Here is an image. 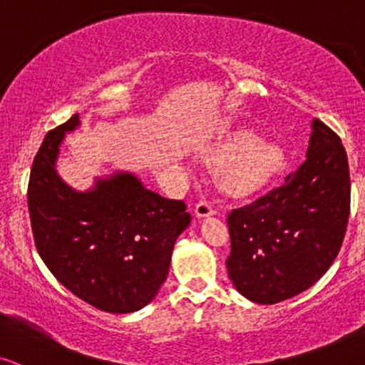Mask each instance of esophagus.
Segmentation results:
<instances>
[{
    "instance_id": "1",
    "label": "esophagus",
    "mask_w": 365,
    "mask_h": 365,
    "mask_svg": "<svg viewBox=\"0 0 365 365\" xmlns=\"http://www.w3.org/2000/svg\"><path fill=\"white\" fill-rule=\"evenodd\" d=\"M195 213L197 218H208V217H213L215 210H213V206L208 203V201H200V203L196 205Z\"/></svg>"
}]
</instances>
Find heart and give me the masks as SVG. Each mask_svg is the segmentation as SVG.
Returning <instances> with one entry per match:
<instances>
[{
  "label": "heart",
  "instance_id": "b5f03b06",
  "mask_svg": "<svg viewBox=\"0 0 365 365\" xmlns=\"http://www.w3.org/2000/svg\"><path fill=\"white\" fill-rule=\"evenodd\" d=\"M279 143L260 138L252 130H237L223 138L206 160L218 169V184L227 195L244 197L267 186L284 165Z\"/></svg>",
  "mask_w": 365,
  "mask_h": 365
}]
</instances>
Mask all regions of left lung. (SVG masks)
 I'll use <instances>...</instances> for the list:
<instances>
[{"label":"left lung","instance_id":"1","mask_svg":"<svg viewBox=\"0 0 365 365\" xmlns=\"http://www.w3.org/2000/svg\"><path fill=\"white\" fill-rule=\"evenodd\" d=\"M350 211L349 160L334 130L313 118L307 159L282 186L228 215V277L259 304L307 291L339 254Z\"/></svg>","mask_w":365,"mask_h":365}]
</instances>
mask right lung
Here are the masks:
<instances>
[{
  "label": "right lung",
  "instance_id": "obj_1",
  "mask_svg": "<svg viewBox=\"0 0 365 365\" xmlns=\"http://www.w3.org/2000/svg\"><path fill=\"white\" fill-rule=\"evenodd\" d=\"M74 115L45 135L34 159L29 211L40 257L79 299L108 313H133L155 298L178 237L190 227L186 205L147 190L132 173L94 179L78 191L57 173Z\"/></svg>",
  "mask_w": 365,
  "mask_h": 365
}]
</instances>
